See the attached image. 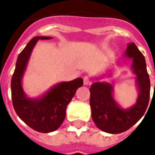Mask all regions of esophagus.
<instances>
[{
    "label": "esophagus",
    "instance_id": "obj_1",
    "mask_svg": "<svg viewBox=\"0 0 155 155\" xmlns=\"http://www.w3.org/2000/svg\"><path fill=\"white\" fill-rule=\"evenodd\" d=\"M83 82H84V85H88L90 84V78H88V77H85L83 79Z\"/></svg>",
    "mask_w": 155,
    "mask_h": 155
}]
</instances>
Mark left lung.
<instances>
[{
    "label": "left lung",
    "mask_w": 155,
    "mask_h": 155,
    "mask_svg": "<svg viewBox=\"0 0 155 155\" xmlns=\"http://www.w3.org/2000/svg\"><path fill=\"white\" fill-rule=\"evenodd\" d=\"M123 57L132 60L130 70L134 75L138 90V97L133 106L123 108L115 100L114 85L101 81V78L110 76L108 73L110 70L106 74L95 78L90 89L93 121L97 128L106 133L120 134L129 130L141 119L149 103L150 82L144 56L134 43H130Z\"/></svg>",
    "instance_id": "8db88e82"
}]
</instances>
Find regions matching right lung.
Wrapping results in <instances>:
<instances>
[{
  "mask_svg": "<svg viewBox=\"0 0 155 155\" xmlns=\"http://www.w3.org/2000/svg\"><path fill=\"white\" fill-rule=\"evenodd\" d=\"M52 38L37 36L29 41L17 58L11 80L13 105L17 116L28 127L41 133H50L61 127L65 117L68 104L77 90L83 85L82 78H78L73 81L57 83L39 97H29L25 93L22 79L33 48L39 40Z\"/></svg>",
  "mask_w": 155,
  "mask_h": 155,
  "instance_id": "obj_1",
  "label": "right lung"
}]
</instances>
